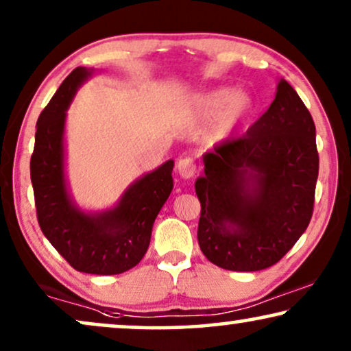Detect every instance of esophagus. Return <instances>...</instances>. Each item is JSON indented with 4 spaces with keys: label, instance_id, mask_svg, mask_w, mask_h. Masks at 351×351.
Returning a JSON list of instances; mask_svg holds the SVG:
<instances>
[{
    "label": "esophagus",
    "instance_id": "34e87169",
    "mask_svg": "<svg viewBox=\"0 0 351 351\" xmlns=\"http://www.w3.org/2000/svg\"><path fill=\"white\" fill-rule=\"evenodd\" d=\"M177 171H179V176L182 179H191L198 172V165L191 158H180L177 161Z\"/></svg>",
    "mask_w": 351,
    "mask_h": 351
}]
</instances>
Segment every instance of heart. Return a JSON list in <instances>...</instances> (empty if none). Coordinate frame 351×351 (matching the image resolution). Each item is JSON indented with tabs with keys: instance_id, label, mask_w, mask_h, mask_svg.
Masks as SVG:
<instances>
[{
	"instance_id": "obj_1",
	"label": "heart",
	"mask_w": 351,
	"mask_h": 351,
	"mask_svg": "<svg viewBox=\"0 0 351 351\" xmlns=\"http://www.w3.org/2000/svg\"><path fill=\"white\" fill-rule=\"evenodd\" d=\"M251 108V97L244 93H233L230 88L209 90L198 100L196 113L201 118L220 117L223 124H233Z\"/></svg>"
}]
</instances>
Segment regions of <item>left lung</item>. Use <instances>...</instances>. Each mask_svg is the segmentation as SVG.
Instances as JSON below:
<instances>
[{"label": "left lung", "mask_w": 351, "mask_h": 351, "mask_svg": "<svg viewBox=\"0 0 351 351\" xmlns=\"http://www.w3.org/2000/svg\"><path fill=\"white\" fill-rule=\"evenodd\" d=\"M313 118L281 80L270 108L241 137L204 155L195 184L198 243L209 262L258 271L280 262L308 227L319 156Z\"/></svg>", "instance_id": "8db88e82"}]
</instances>
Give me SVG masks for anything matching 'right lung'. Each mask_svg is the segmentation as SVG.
Wrapping results in <instances>:
<instances>
[{"label": "right lung", "mask_w": 351, "mask_h": 351, "mask_svg": "<svg viewBox=\"0 0 351 351\" xmlns=\"http://www.w3.org/2000/svg\"><path fill=\"white\" fill-rule=\"evenodd\" d=\"M93 70L78 66L64 80L36 123L30 176L41 232L75 270L119 275L145 256L152 228L172 191L169 160L129 186L117 208L89 215L71 204L64 177L65 110Z\"/></svg>", "instance_id": "add662e5"}]
</instances>
